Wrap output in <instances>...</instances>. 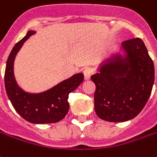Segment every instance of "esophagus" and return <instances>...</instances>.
Listing matches in <instances>:
<instances>
[{
	"label": "esophagus",
	"mask_w": 157,
	"mask_h": 157,
	"mask_svg": "<svg viewBox=\"0 0 157 157\" xmlns=\"http://www.w3.org/2000/svg\"><path fill=\"white\" fill-rule=\"evenodd\" d=\"M83 74H84V79H85V80H88V79L90 78V76H91L92 70H91V69H89V68H87V69L84 70Z\"/></svg>",
	"instance_id": "obj_1"
}]
</instances>
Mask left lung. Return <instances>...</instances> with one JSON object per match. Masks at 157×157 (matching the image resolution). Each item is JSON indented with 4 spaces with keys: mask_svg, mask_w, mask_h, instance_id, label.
Returning <instances> with one entry per match:
<instances>
[{
    "mask_svg": "<svg viewBox=\"0 0 157 157\" xmlns=\"http://www.w3.org/2000/svg\"><path fill=\"white\" fill-rule=\"evenodd\" d=\"M91 80L95 84L94 110L108 122L134 119L146 105L155 81V68L144 43L132 38L102 61Z\"/></svg>",
    "mask_w": 157,
    "mask_h": 157,
    "instance_id": "obj_1",
    "label": "left lung"
}]
</instances>
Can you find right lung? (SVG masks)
Listing matches in <instances>:
<instances>
[{
    "instance_id": "right-lung-1",
    "label": "right lung",
    "mask_w": 157,
    "mask_h": 157,
    "mask_svg": "<svg viewBox=\"0 0 157 157\" xmlns=\"http://www.w3.org/2000/svg\"><path fill=\"white\" fill-rule=\"evenodd\" d=\"M35 33L36 31H28L10 52L4 78L6 92L13 108L26 121L40 124L56 123L68 113L69 94L82 82L84 76L82 73L75 74L43 92L29 93L21 88L14 76V60L24 43Z\"/></svg>"
}]
</instances>
